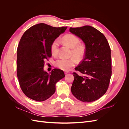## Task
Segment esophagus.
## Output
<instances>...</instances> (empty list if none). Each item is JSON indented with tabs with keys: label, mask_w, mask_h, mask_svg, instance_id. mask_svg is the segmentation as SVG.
Listing matches in <instances>:
<instances>
[{
	"label": "esophagus",
	"mask_w": 129,
	"mask_h": 129,
	"mask_svg": "<svg viewBox=\"0 0 129 129\" xmlns=\"http://www.w3.org/2000/svg\"><path fill=\"white\" fill-rule=\"evenodd\" d=\"M68 73H69V72H64V74H68Z\"/></svg>",
	"instance_id": "1"
}]
</instances>
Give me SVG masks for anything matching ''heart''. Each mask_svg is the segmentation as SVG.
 <instances>
[{
    "instance_id": "heart-1",
    "label": "heart",
    "mask_w": 129,
    "mask_h": 129,
    "mask_svg": "<svg viewBox=\"0 0 129 129\" xmlns=\"http://www.w3.org/2000/svg\"><path fill=\"white\" fill-rule=\"evenodd\" d=\"M62 41L64 44L71 48V56H75L77 59L81 60L85 54V48L84 45L79 44L80 40L75 35L72 34H66L62 37ZM59 40H54L50 46V51L53 55H56L58 53ZM75 57H72L70 58H61L55 61L56 67L64 71H68L76 64Z\"/></svg>"
}]
</instances>
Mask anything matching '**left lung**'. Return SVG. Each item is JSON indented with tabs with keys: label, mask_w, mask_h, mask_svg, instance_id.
<instances>
[{
	"label": "left lung",
	"mask_w": 129,
	"mask_h": 129,
	"mask_svg": "<svg viewBox=\"0 0 129 129\" xmlns=\"http://www.w3.org/2000/svg\"><path fill=\"white\" fill-rule=\"evenodd\" d=\"M69 30L85 46L83 60L75 68L82 76L73 73L71 91L77 100L93 102L102 97L109 87L112 74L110 46L103 34L90 26L71 27Z\"/></svg>",
	"instance_id": "8db88e82"
}]
</instances>
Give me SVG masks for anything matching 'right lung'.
Here are the masks:
<instances>
[{"instance_id": "obj_1", "label": "right lung", "mask_w": 129, "mask_h": 129, "mask_svg": "<svg viewBox=\"0 0 129 129\" xmlns=\"http://www.w3.org/2000/svg\"><path fill=\"white\" fill-rule=\"evenodd\" d=\"M67 28L41 23L22 35L17 48V76L22 91L28 98L39 102L47 100L55 92L56 83L65 76L58 69L48 74L44 67L45 61L52 56V43Z\"/></svg>"}]
</instances>
